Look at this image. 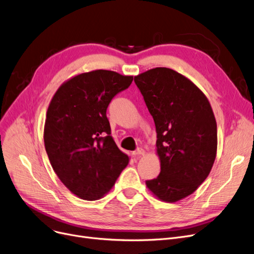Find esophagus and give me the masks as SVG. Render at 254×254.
<instances>
[{
  "instance_id": "obj_1",
  "label": "esophagus",
  "mask_w": 254,
  "mask_h": 254,
  "mask_svg": "<svg viewBox=\"0 0 254 254\" xmlns=\"http://www.w3.org/2000/svg\"><path fill=\"white\" fill-rule=\"evenodd\" d=\"M133 156H135V157H139V156H141V155H144L145 154V150L144 149H141V148H138L137 150H135V151H133Z\"/></svg>"
}]
</instances>
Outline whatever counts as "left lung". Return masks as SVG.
Returning <instances> with one entry per match:
<instances>
[{"label": "left lung", "mask_w": 254, "mask_h": 254, "mask_svg": "<svg viewBox=\"0 0 254 254\" xmlns=\"http://www.w3.org/2000/svg\"><path fill=\"white\" fill-rule=\"evenodd\" d=\"M134 81L154 120L160 160L159 175L146 186L157 199L173 203L192 194L214 165V111L203 92L172 68H151Z\"/></svg>", "instance_id": "left-lung-1"}]
</instances>
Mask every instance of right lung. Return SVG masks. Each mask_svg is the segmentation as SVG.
Returning a JSON list of instances; mask_svg holds the SVG:
<instances>
[{"label": "right lung", "mask_w": 254, "mask_h": 254, "mask_svg": "<svg viewBox=\"0 0 254 254\" xmlns=\"http://www.w3.org/2000/svg\"><path fill=\"white\" fill-rule=\"evenodd\" d=\"M133 76L95 69L59 86L47 110L45 148L60 181L77 197L101 199L129 164L111 136L106 109Z\"/></svg>", "instance_id": "add662e5"}]
</instances>
